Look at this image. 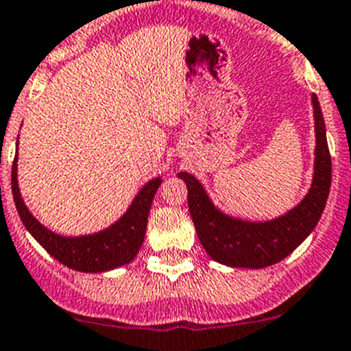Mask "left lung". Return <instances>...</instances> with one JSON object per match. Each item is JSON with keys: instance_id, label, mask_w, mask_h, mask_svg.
Masks as SVG:
<instances>
[{"instance_id": "left-lung-1", "label": "left lung", "mask_w": 351, "mask_h": 351, "mask_svg": "<svg viewBox=\"0 0 351 351\" xmlns=\"http://www.w3.org/2000/svg\"><path fill=\"white\" fill-rule=\"evenodd\" d=\"M315 112V175L309 193L295 208L272 221L252 222L231 217L213 205L196 176L182 171L187 185L189 212L197 239L217 263L233 268H265L279 263L304 242L322 217L332 182V160L318 97L311 95Z\"/></svg>"}]
</instances>
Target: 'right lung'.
I'll return each instance as SVG.
<instances>
[{"label":"right lung","instance_id":"add662e5","mask_svg":"<svg viewBox=\"0 0 351 351\" xmlns=\"http://www.w3.org/2000/svg\"><path fill=\"white\" fill-rule=\"evenodd\" d=\"M160 184H162L160 176L150 180L139 191L138 196L134 197L129 210L106 230L99 233L81 234V237H63L47 230L33 217V213L24 205V199L19 193L17 157L14 158V166H12V193H14L15 208L19 212L24 228L54 260L72 270L86 274L108 272L112 268L130 263L136 258L145 240L152 201Z\"/></svg>","mask_w":351,"mask_h":351}]
</instances>
